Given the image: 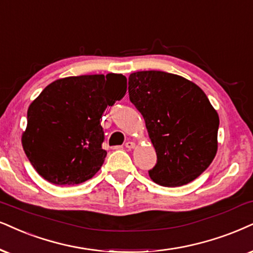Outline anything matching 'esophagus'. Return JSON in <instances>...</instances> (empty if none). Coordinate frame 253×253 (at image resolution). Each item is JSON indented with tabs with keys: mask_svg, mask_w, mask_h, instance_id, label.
Listing matches in <instances>:
<instances>
[{
	"mask_svg": "<svg viewBox=\"0 0 253 253\" xmlns=\"http://www.w3.org/2000/svg\"><path fill=\"white\" fill-rule=\"evenodd\" d=\"M126 148H128V149H133V148H135V142H133V141H127L126 142Z\"/></svg>",
	"mask_w": 253,
	"mask_h": 253,
	"instance_id": "esophagus-1",
	"label": "esophagus"
}]
</instances>
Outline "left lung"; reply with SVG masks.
Instances as JSON below:
<instances>
[{"label": "left lung", "instance_id": "8db88e82", "mask_svg": "<svg viewBox=\"0 0 253 253\" xmlns=\"http://www.w3.org/2000/svg\"><path fill=\"white\" fill-rule=\"evenodd\" d=\"M128 93L158 155L150 178L180 187L200 176L218 147L219 118L206 93L193 82L164 71L130 73Z\"/></svg>", "mask_w": 253, "mask_h": 253}]
</instances>
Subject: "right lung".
I'll use <instances>...</instances> for the list:
<instances>
[{"mask_svg":"<svg viewBox=\"0 0 253 253\" xmlns=\"http://www.w3.org/2000/svg\"><path fill=\"white\" fill-rule=\"evenodd\" d=\"M126 83L118 73L66 77L30 104L22 146L44 180L73 185L97 174L107 155L101 116L126 94Z\"/></svg>","mask_w":253,"mask_h":253,"instance_id":"obj_1","label":"right lung"}]
</instances>
